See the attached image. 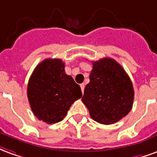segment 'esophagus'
<instances>
[{
    "label": "esophagus",
    "instance_id": "1",
    "mask_svg": "<svg viewBox=\"0 0 157 157\" xmlns=\"http://www.w3.org/2000/svg\"><path fill=\"white\" fill-rule=\"evenodd\" d=\"M80 86H81L82 92V93H83V92H84V89H85V84H84V83H82V84H81V85H80Z\"/></svg>",
    "mask_w": 157,
    "mask_h": 157
}]
</instances>
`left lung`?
<instances>
[{
    "label": "left lung",
    "instance_id": "left-lung-1",
    "mask_svg": "<svg viewBox=\"0 0 157 157\" xmlns=\"http://www.w3.org/2000/svg\"><path fill=\"white\" fill-rule=\"evenodd\" d=\"M89 79L82 100L93 120L112 124L130 112L135 95L133 84L116 60L103 58L92 62Z\"/></svg>",
    "mask_w": 157,
    "mask_h": 157
}]
</instances>
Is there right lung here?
I'll return each mask as SVG.
<instances>
[{
  "label": "right lung",
  "instance_id": "right-lung-1",
  "mask_svg": "<svg viewBox=\"0 0 157 157\" xmlns=\"http://www.w3.org/2000/svg\"><path fill=\"white\" fill-rule=\"evenodd\" d=\"M28 98L33 114L47 124L63 120L82 90L59 59H46L36 66L28 84Z\"/></svg>",
  "mask_w": 157,
  "mask_h": 157
}]
</instances>
